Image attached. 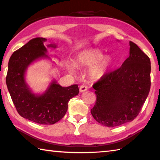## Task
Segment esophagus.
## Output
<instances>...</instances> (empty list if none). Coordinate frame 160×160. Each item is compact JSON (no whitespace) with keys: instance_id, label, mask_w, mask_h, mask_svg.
Returning <instances> with one entry per match:
<instances>
[{"instance_id":"1","label":"esophagus","mask_w":160,"mask_h":160,"mask_svg":"<svg viewBox=\"0 0 160 160\" xmlns=\"http://www.w3.org/2000/svg\"><path fill=\"white\" fill-rule=\"evenodd\" d=\"M86 90H88V86L85 85H83L80 86V91L81 92H85Z\"/></svg>"}]
</instances>
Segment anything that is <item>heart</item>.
<instances>
[{
	"label": "heart",
	"instance_id": "heart-1",
	"mask_svg": "<svg viewBox=\"0 0 160 160\" xmlns=\"http://www.w3.org/2000/svg\"><path fill=\"white\" fill-rule=\"evenodd\" d=\"M113 63L111 56H104L103 53L97 48H88L81 51L75 58V65L78 67L88 68V75L92 80H98L108 71ZM68 71L74 73L75 66L73 64L67 66Z\"/></svg>",
	"mask_w": 160,
	"mask_h": 160
}]
</instances>
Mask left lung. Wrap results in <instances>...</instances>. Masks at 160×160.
Masks as SVG:
<instances>
[{"instance_id":"left-lung-1","label":"left lung","mask_w":160,"mask_h":160,"mask_svg":"<svg viewBox=\"0 0 160 160\" xmlns=\"http://www.w3.org/2000/svg\"><path fill=\"white\" fill-rule=\"evenodd\" d=\"M129 44V57L122 66L92 86L97 99L91 113L103 126L116 127L132 121L150 92V58L135 43Z\"/></svg>"}]
</instances>
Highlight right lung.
Instances as JSON below:
<instances>
[{
	"instance_id": "add662e5",
	"label": "right lung",
	"mask_w": 160,
	"mask_h": 160,
	"mask_svg": "<svg viewBox=\"0 0 160 160\" xmlns=\"http://www.w3.org/2000/svg\"><path fill=\"white\" fill-rule=\"evenodd\" d=\"M46 41L44 38H34L12 54L8 62L6 85L22 117L43 125H51L65 116L69 100L78 95L79 88L78 85L65 88L53 80L43 94L32 92L25 80L26 70L38 59L49 58L44 45ZM47 47L55 48L56 45Z\"/></svg>"
}]
</instances>
